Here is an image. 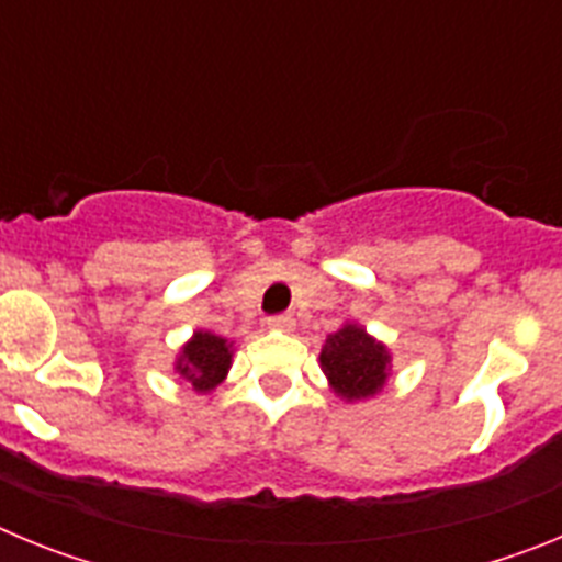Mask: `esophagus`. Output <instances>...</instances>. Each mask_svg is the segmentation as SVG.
I'll return each instance as SVG.
<instances>
[{
  "label": "esophagus",
  "instance_id": "obj_1",
  "mask_svg": "<svg viewBox=\"0 0 562 562\" xmlns=\"http://www.w3.org/2000/svg\"><path fill=\"white\" fill-rule=\"evenodd\" d=\"M267 329L292 331V329H295V317H292V315H272V317H267Z\"/></svg>",
  "mask_w": 562,
  "mask_h": 562
}]
</instances>
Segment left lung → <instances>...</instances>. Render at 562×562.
<instances>
[{"label":"left lung","mask_w":562,"mask_h":562,"mask_svg":"<svg viewBox=\"0 0 562 562\" xmlns=\"http://www.w3.org/2000/svg\"><path fill=\"white\" fill-rule=\"evenodd\" d=\"M321 369H324L329 389L340 400L360 402L376 396L391 374V351L385 342L371 337L360 324H346L326 337L321 349Z\"/></svg>","instance_id":"8db88e82"}]
</instances>
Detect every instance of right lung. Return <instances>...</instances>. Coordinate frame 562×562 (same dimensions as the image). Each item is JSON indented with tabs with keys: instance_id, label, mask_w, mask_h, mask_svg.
Masks as SVG:
<instances>
[{
	"instance_id": "add662e5",
	"label": "right lung",
	"mask_w": 562,
	"mask_h": 562,
	"mask_svg": "<svg viewBox=\"0 0 562 562\" xmlns=\"http://www.w3.org/2000/svg\"><path fill=\"white\" fill-rule=\"evenodd\" d=\"M233 362V342L227 337L213 335V331L196 329L191 340L186 342L173 362V371L186 382H191V389L196 394H211L216 385L227 376Z\"/></svg>"
}]
</instances>
